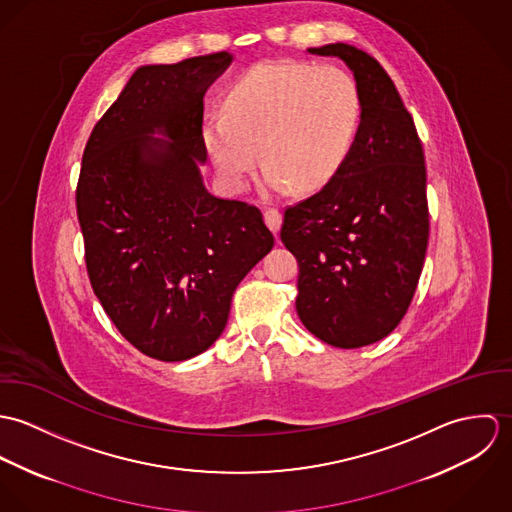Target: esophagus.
Instances as JSON below:
<instances>
[{
	"mask_svg": "<svg viewBox=\"0 0 512 512\" xmlns=\"http://www.w3.org/2000/svg\"><path fill=\"white\" fill-rule=\"evenodd\" d=\"M264 220H266L268 228L278 236L280 226H282V213H280L278 209H266V211H264Z\"/></svg>",
	"mask_w": 512,
	"mask_h": 512,
	"instance_id": "esophagus-1",
	"label": "esophagus"
}]
</instances>
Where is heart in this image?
I'll use <instances>...</instances> for the list:
<instances>
[{
	"label": "heart",
	"instance_id": "obj_1",
	"mask_svg": "<svg viewBox=\"0 0 512 512\" xmlns=\"http://www.w3.org/2000/svg\"><path fill=\"white\" fill-rule=\"evenodd\" d=\"M363 122L355 76L335 65L262 61L226 90L224 112L203 124V146L230 191H244L258 157L262 191L327 187L349 161ZM261 153H257V147Z\"/></svg>",
	"mask_w": 512,
	"mask_h": 512
}]
</instances>
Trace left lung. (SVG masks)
<instances>
[{"label": "left lung", "mask_w": 512, "mask_h": 512, "mask_svg": "<svg viewBox=\"0 0 512 512\" xmlns=\"http://www.w3.org/2000/svg\"><path fill=\"white\" fill-rule=\"evenodd\" d=\"M363 96L357 144L341 173L288 207L282 242L299 266L295 309L309 333L339 349L390 335L414 297L428 248L424 149L392 78L365 51L331 43Z\"/></svg>", "instance_id": "1"}]
</instances>
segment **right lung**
Listing matches in <instances>:
<instances>
[{
    "mask_svg": "<svg viewBox=\"0 0 512 512\" xmlns=\"http://www.w3.org/2000/svg\"><path fill=\"white\" fill-rule=\"evenodd\" d=\"M230 63L222 51L140 67L82 155L76 213L92 290L118 331L165 363L219 339L236 286L274 246L262 213L211 195L199 169L203 96Z\"/></svg>",
    "mask_w": 512,
    "mask_h": 512,
    "instance_id": "obj_1",
    "label": "right lung"
}]
</instances>
